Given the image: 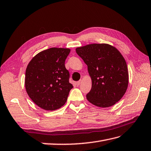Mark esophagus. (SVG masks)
<instances>
[{
  "instance_id": "obj_1",
  "label": "esophagus",
  "mask_w": 151,
  "mask_h": 151,
  "mask_svg": "<svg viewBox=\"0 0 151 151\" xmlns=\"http://www.w3.org/2000/svg\"><path fill=\"white\" fill-rule=\"evenodd\" d=\"M82 80H80L79 81H78V82H76V84L77 86H80V83H81V82H82Z\"/></svg>"
}]
</instances>
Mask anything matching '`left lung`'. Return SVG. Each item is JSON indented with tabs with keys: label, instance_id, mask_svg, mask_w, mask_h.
<instances>
[{
	"label": "left lung",
	"instance_id": "left-lung-1",
	"mask_svg": "<svg viewBox=\"0 0 151 151\" xmlns=\"http://www.w3.org/2000/svg\"><path fill=\"white\" fill-rule=\"evenodd\" d=\"M87 65L92 87L86 98L99 107H108L120 101L127 91V63L116 48L107 44H92L76 48Z\"/></svg>",
	"mask_w": 151,
	"mask_h": 151
}]
</instances>
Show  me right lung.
<instances>
[{
  "mask_svg": "<svg viewBox=\"0 0 151 151\" xmlns=\"http://www.w3.org/2000/svg\"><path fill=\"white\" fill-rule=\"evenodd\" d=\"M70 51L68 48L47 49L38 52L27 66L26 92L33 102L44 110L54 111L64 106L73 87L65 67Z\"/></svg>",
  "mask_w": 151,
  "mask_h": 151,
  "instance_id": "right-lung-1",
  "label": "right lung"
}]
</instances>
